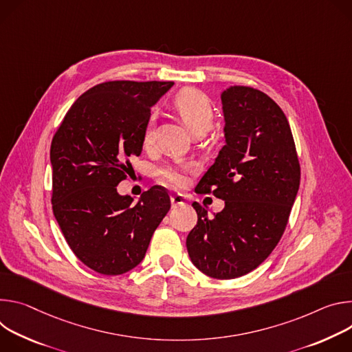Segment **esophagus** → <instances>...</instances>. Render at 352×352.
<instances>
[{
  "instance_id": "esophagus-1",
  "label": "esophagus",
  "mask_w": 352,
  "mask_h": 352,
  "mask_svg": "<svg viewBox=\"0 0 352 352\" xmlns=\"http://www.w3.org/2000/svg\"><path fill=\"white\" fill-rule=\"evenodd\" d=\"M170 203H172V206H173V207L183 206V204H186V197L183 196V194L176 192V194H173V196L170 197Z\"/></svg>"
}]
</instances>
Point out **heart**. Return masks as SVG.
<instances>
[{"mask_svg":"<svg viewBox=\"0 0 352 352\" xmlns=\"http://www.w3.org/2000/svg\"><path fill=\"white\" fill-rule=\"evenodd\" d=\"M172 106L180 116L183 123L187 126L191 134L207 133L211 130L215 119V109L207 95L194 88H184L176 94L172 100ZM153 135V120L149 119L145 133L144 144L148 145ZM191 166H166L160 170L161 179L170 186H182L184 183V170H190Z\"/></svg>","mask_w":352,"mask_h":352,"instance_id":"b5f03b06","label":"heart"}]
</instances>
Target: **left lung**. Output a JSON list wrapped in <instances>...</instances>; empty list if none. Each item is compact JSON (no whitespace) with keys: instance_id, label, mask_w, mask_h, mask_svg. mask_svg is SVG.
<instances>
[{"instance_id":"1","label":"left lung","mask_w":352,"mask_h":352,"mask_svg":"<svg viewBox=\"0 0 352 352\" xmlns=\"http://www.w3.org/2000/svg\"><path fill=\"white\" fill-rule=\"evenodd\" d=\"M225 145L196 191L225 201L221 212L192 203L197 225L186 239L188 256L206 276L242 277L278 245L300 182L289 123L281 107L250 87L221 94Z\"/></svg>"}]
</instances>
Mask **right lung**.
<instances>
[{"label": "right lung", "mask_w": 352, "mask_h": 352, "mask_svg": "<svg viewBox=\"0 0 352 352\" xmlns=\"http://www.w3.org/2000/svg\"><path fill=\"white\" fill-rule=\"evenodd\" d=\"M172 85L99 84L75 100L53 137L54 217L74 254L100 274L120 276L137 267L170 208L161 186L133 204L117 184L127 177L130 160L141 155L151 107Z\"/></svg>", "instance_id": "obj_1"}]
</instances>
